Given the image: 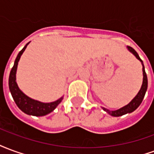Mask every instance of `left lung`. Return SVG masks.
I'll return each instance as SVG.
<instances>
[{
	"mask_svg": "<svg viewBox=\"0 0 154 154\" xmlns=\"http://www.w3.org/2000/svg\"><path fill=\"white\" fill-rule=\"evenodd\" d=\"M127 48H128V50L130 52V53H132L134 56L136 57L137 59H139L140 62H141V63L143 65V84L142 86H141V88H140V90L138 92V94L136 95V97L133 99L130 102H129L128 105H126L122 108H120L119 110H109L106 109V108H102L105 111H106L107 113L110 115V116H115V117H118V116H124V115H125V114L128 113H131L133 111H134V110L138 108V107L140 106V104L142 103L143 99V97L145 96L146 93V91H147V88H148V78H147V74L145 72V69H144V66H143V61L141 60V58L139 57V54H137V52H136L133 48L129 47V46H127Z\"/></svg>",
	"mask_w": 154,
	"mask_h": 154,
	"instance_id": "obj_1",
	"label": "left lung"
}]
</instances>
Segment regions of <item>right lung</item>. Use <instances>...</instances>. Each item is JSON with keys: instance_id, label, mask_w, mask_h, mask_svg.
<instances>
[{"instance_id": "right-lung-1", "label": "right lung", "mask_w": 154, "mask_h": 154, "mask_svg": "<svg viewBox=\"0 0 154 154\" xmlns=\"http://www.w3.org/2000/svg\"><path fill=\"white\" fill-rule=\"evenodd\" d=\"M29 44V42L23 48V49L19 53L17 57L15 58V63L11 68L10 77H9V88H10V91L11 93V96L15 100V104L24 113L29 115V116H44L51 113L58 106V104L62 101L63 97H61L60 99L55 100L54 102L44 103V102H41L38 100L31 99L30 97H27L25 94L23 93L20 90L18 85L16 83V75L15 74H16L19 60Z\"/></svg>"}]
</instances>
